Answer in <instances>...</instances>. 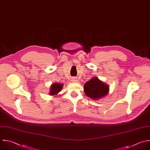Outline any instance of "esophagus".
Wrapping results in <instances>:
<instances>
[{
  "label": "esophagus",
  "instance_id": "obj_1",
  "mask_svg": "<svg viewBox=\"0 0 150 150\" xmlns=\"http://www.w3.org/2000/svg\"><path fill=\"white\" fill-rule=\"evenodd\" d=\"M72 81H76V79H75V78H73V79H72Z\"/></svg>",
  "mask_w": 150,
  "mask_h": 150
}]
</instances>
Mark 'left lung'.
Here are the masks:
<instances>
[{
  "label": "left lung",
  "instance_id": "1",
  "mask_svg": "<svg viewBox=\"0 0 150 150\" xmlns=\"http://www.w3.org/2000/svg\"><path fill=\"white\" fill-rule=\"evenodd\" d=\"M84 91L88 96L96 99L105 96L109 91V86L97 77L88 81L84 85Z\"/></svg>",
  "mask_w": 150,
  "mask_h": 150
}]
</instances>
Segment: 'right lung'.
<instances>
[{"instance_id": "add662e5", "label": "right lung", "mask_w": 150, "mask_h": 150, "mask_svg": "<svg viewBox=\"0 0 150 150\" xmlns=\"http://www.w3.org/2000/svg\"><path fill=\"white\" fill-rule=\"evenodd\" d=\"M63 84L58 83H54L51 86V92H50V95H56L59 93L62 89Z\"/></svg>"}]
</instances>
